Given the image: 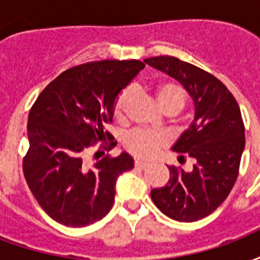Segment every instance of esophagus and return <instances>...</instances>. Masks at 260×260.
<instances>
[{"mask_svg": "<svg viewBox=\"0 0 260 260\" xmlns=\"http://www.w3.org/2000/svg\"><path fill=\"white\" fill-rule=\"evenodd\" d=\"M135 167H138V169L145 170L146 167H149V163H147V161H142V160H139V158H136V160H135Z\"/></svg>", "mask_w": 260, "mask_h": 260, "instance_id": "obj_1", "label": "esophagus"}]
</instances>
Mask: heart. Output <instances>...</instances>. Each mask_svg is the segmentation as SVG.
Listing matches in <instances>:
<instances>
[{"label":"heart","mask_w":260,"mask_h":260,"mask_svg":"<svg viewBox=\"0 0 260 260\" xmlns=\"http://www.w3.org/2000/svg\"><path fill=\"white\" fill-rule=\"evenodd\" d=\"M132 99V90L129 87H125L124 90L119 93L115 102H114V115L117 118H122L125 110L129 104ZM185 90L177 83L166 82L156 87V100L161 110H174L178 113L185 104ZM164 139L163 135L149 132V131L135 129L125 136V147L132 154H135L141 158H152L160 147L163 146Z\"/></svg>","instance_id":"b5f03b06"}]
</instances>
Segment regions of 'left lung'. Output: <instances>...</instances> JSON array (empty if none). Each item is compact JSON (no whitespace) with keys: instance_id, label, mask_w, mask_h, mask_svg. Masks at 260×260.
<instances>
[{"instance_id":"8db88e82","label":"left lung","mask_w":260,"mask_h":260,"mask_svg":"<svg viewBox=\"0 0 260 260\" xmlns=\"http://www.w3.org/2000/svg\"><path fill=\"white\" fill-rule=\"evenodd\" d=\"M145 62L174 78L191 96L195 117L173 146L180 161L193 158L189 173L171 166L170 180L150 196L161 212L191 223L217 209L233 189L245 147L240 106L223 82L195 65L160 55Z\"/></svg>"}]
</instances>
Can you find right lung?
Listing matches in <instances>:
<instances>
[{
	"label": "right lung",
	"instance_id": "1",
	"mask_svg": "<svg viewBox=\"0 0 260 260\" xmlns=\"http://www.w3.org/2000/svg\"><path fill=\"white\" fill-rule=\"evenodd\" d=\"M143 68L138 59L78 65L50 82L31 106L23 174L39 205L57 223L86 227L111 210L117 178L134 169V158L125 152L106 156L89 169L83 154L106 136L110 142L100 147L117 145L104 125L113 121L119 91Z\"/></svg>",
	"mask_w": 260,
	"mask_h": 260
}]
</instances>
